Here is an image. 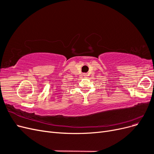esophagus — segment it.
Returning a JSON list of instances; mask_svg holds the SVG:
<instances>
[{"mask_svg": "<svg viewBox=\"0 0 154 154\" xmlns=\"http://www.w3.org/2000/svg\"><path fill=\"white\" fill-rule=\"evenodd\" d=\"M83 76H84L85 78H87V74L86 73H84V74H83Z\"/></svg>", "mask_w": 154, "mask_h": 154, "instance_id": "esophagus-1", "label": "esophagus"}]
</instances>
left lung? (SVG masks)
<instances>
[{
	"instance_id": "8db88e82",
	"label": "left lung",
	"mask_w": 154,
	"mask_h": 154,
	"mask_svg": "<svg viewBox=\"0 0 154 154\" xmlns=\"http://www.w3.org/2000/svg\"><path fill=\"white\" fill-rule=\"evenodd\" d=\"M153 83H154V82H153Z\"/></svg>"
}]
</instances>
